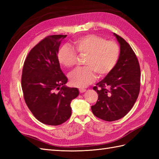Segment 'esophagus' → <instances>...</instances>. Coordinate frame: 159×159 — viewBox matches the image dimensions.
Wrapping results in <instances>:
<instances>
[{"label": "esophagus", "mask_w": 159, "mask_h": 159, "mask_svg": "<svg viewBox=\"0 0 159 159\" xmlns=\"http://www.w3.org/2000/svg\"><path fill=\"white\" fill-rule=\"evenodd\" d=\"M86 91V89H79V92H80V93H84Z\"/></svg>", "instance_id": "34e87169"}]
</instances>
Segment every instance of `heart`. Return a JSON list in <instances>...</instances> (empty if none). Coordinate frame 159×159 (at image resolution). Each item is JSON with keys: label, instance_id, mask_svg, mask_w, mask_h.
<instances>
[{"label": "heart", "instance_id": "b5f03b06", "mask_svg": "<svg viewBox=\"0 0 159 159\" xmlns=\"http://www.w3.org/2000/svg\"><path fill=\"white\" fill-rule=\"evenodd\" d=\"M78 53L86 55L84 64L86 66L78 67L69 74L73 85L83 88L96 79V72L100 76L109 74L119 60L120 48L116 42L106 39L94 34L80 37L73 42ZM72 47L63 45L57 53V59L61 65L72 67L76 63L77 53Z\"/></svg>", "mask_w": 159, "mask_h": 159}]
</instances>
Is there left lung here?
I'll return each mask as SVG.
<instances>
[{"instance_id": "left-lung-1", "label": "left lung", "mask_w": 159, "mask_h": 159, "mask_svg": "<svg viewBox=\"0 0 159 159\" xmlns=\"http://www.w3.org/2000/svg\"><path fill=\"white\" fill-rule=\"evenodd\" d=\"M113 35L120 46L119 60L106 77L93 87L98 98L92 106L94 116L108 121L126 116L135 103L140 90L141 70L135 54L122 38Z\"/></svg>"}]
</instances>
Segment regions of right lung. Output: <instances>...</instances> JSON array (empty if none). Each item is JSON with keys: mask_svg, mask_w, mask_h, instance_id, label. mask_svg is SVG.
I'll return each mask as SVG.
<instances>
[{"mask_svg": "<svg viewBox=\"0 0 159 159\" xmlns=\"http://www.w3.org/2000/svg\"><path fill=\"white\" fill-rule=\"evenodd\" d=\"M66 36L54 35L42 39L29 52L22 69L21 84L26 105L37 120L51 126L69 119L70 103L79 94L77 88L66 85L67 79L57 59L59 46Z\"/></svg>", "mask_w": 159, "mask_h": 159, "instance_id": "obj_1", "label": "right lung"}]
</instances>
